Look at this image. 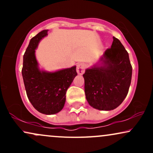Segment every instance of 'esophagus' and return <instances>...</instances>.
<instances>
[{
  "instance_id": "obj_1",
  "label": "esophagus",
  "mask_w": 153,
  "mask_h": 153,
  "mask_svg": "<svg viewBox=\"0 0 153 153\" xmlns=\"http://www.w3.org/2000/svg\"><path fill=\"white\" fill-rule=\"evenodd\" d=\"M85 65L83 64V63H79V64H78V65H77L76 71H77V73H78L79 75L83 74L84 72H85Z\"/></svg>"
}]
</instances>
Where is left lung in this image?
<instances>
[{
    "label": "left lung",
    "mask_w": 153,
    "mask_h": 153,
    "mask_svg": "<svg viewBox=\"0 0 153 153\" xmlns=\"http://www.w3.org/2000/svg\"><path fill=\"white\" fill-rule=\"evenodd\" d=\"M113 39L111 48L82 75L87 101L101 111L117 108L127 96L131 84L132 68L129 54L118 39Z\"/></svg>",
    "instance_id": "8db88e82"
}]
</instances>
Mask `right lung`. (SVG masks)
I'll return each instance as SVG.
<instances>
[{
	"instance_id": "1",
	"label": "right lung",
	"mask_w": 153,
	"mask_h": 153,
	"mask_svg": "<svg viewBox=\"0 0 153 153\" xmlns=\"http://www.w3.org/2000/svg\"><path fill=\"white\" fill-rule=\"evenodd\" d=\"M43 30L31 39L23 59L22 76L26 95L36 110L44 114H55L62 109L66 91L76 76V66L56 71L40 69L36 52L39 43L47 36Z\"/></svg>"
}]
</instances>
